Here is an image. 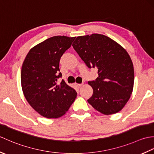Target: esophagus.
Wrapping results in <instances>:
<instances>
[{
  "mask_svg": "<svg viewBox=\"0 0 154 154\" xmlns=\"http://www.w3.org/2000/svg\"><path fill=\"white\" fill-rule=\"evenodd\" d=\"M75 85L76 86L77 88H80V87H81V86L83 85V84H78V83H75Z\"/></svg>",
  "mask_w": 154,
  "mask_h": 154,
  "instance_id": "esophagus-1",
  "label": "esophagus"
}]
</instances>
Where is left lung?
Here are the masks:
<instances>
[{
	"label": "left lung",
	"mask_w": 154,
	"mask_h": 154,
	"mask_svg": "<svg viewBox=\"0 0 154 154\" xmlns=\"http://www.w3.org/2000/svg\"><path fill=\"white\" fill-rule=\"evenodd\" d=\"M72 45L88 67L98 69L99 77L88 82L93 89L88 103L105 115L119 112L134 87V71L129 54L117 42L99 34L78 36Z\"/></svg>",
	"instance_id": "obj_1"
}]
</instances>
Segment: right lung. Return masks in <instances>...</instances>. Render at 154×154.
Returning a JSON list of instances; mask_svg holds the SVG:
<instances>
[{
    "mask_svg": "<svg viewBox=\"0 0 154 154\" xmlns=\"http://www.w3.org/2000/svg\"><path fill=\"white\" fill-rule=\"evenodd\" d=\"M75 37L56 35L35 45L23 62L21 85L30 105L47 119H57L66 113L77 97V92L62 80L60 61L71 47Z\"/></svg>",
    "mask_w": 154,
    "mask_h": 154,
    "instance_id": "right-lung-1",
    "label": "right lung"
}]
</instances>
